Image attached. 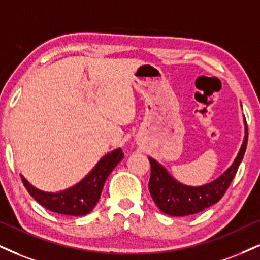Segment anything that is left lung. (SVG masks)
<instances>
[{
	"label": "left lung",
	"instance_id": "left-lung-1",
	"mask_svg": "<svg viewBox=\"0 0 260 260\" xmlns=\"http://www.w3.org/2000/svg\"><path fill=\"white\" fill-rule=\"evenodd\" d=\"M245 123V137L238 155L233 164L210 183L203 185H187L175 179L169 171L155 159L150 158V179H149V193L159 210L170 216L182 217L201 212L205 208L212 206L222 199L226 189L235 177L243 155L247 147L248 133L246 119Z\"/></svg>",
	"mask_w": 260,
	"mask_h": 260
}]
</instances>
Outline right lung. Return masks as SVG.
Masks as SVG:
<instances>
[{
  "label": "right lung",
  "instance_id": "1",
  "mask_svg": "<svg viewBox=\"0 0 260 260\" xmlns=\"http://www.w3.org/2000/svg\"><path fill=\"white\" fill-rule=\"evenodd\" d=\"M123 158L124 153L121 148L113 149L102 156L91 171L78 183L55 193L37 189L24 176H20L31 197L43 207L67 216H85L90 213L99 203L106 179Z\"/></svg>",
  "mask_w": 260,
  "mask_h": 260
}]
</instances>
